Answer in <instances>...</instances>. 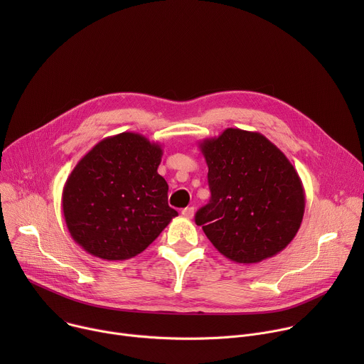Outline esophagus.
Segmentation results:
<instances>
[{"mask_svg": "<svg viewBox=\"0 0 364 364\" xmlns=\"http://www.w3.org/2000/svg\"><path fill=\"white\" fill-rule=\"evenodd\" d=\"M181 215L186 218V219H193L194 216V207H186V209L181 210Z\"/></svg>", "mask_w": 364, "mask_h": 364, "instance_id": "obj_1", "label": "esophagus"}]
</instances>
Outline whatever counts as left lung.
<instances>
[{
	"mask_svg": "<svg viewBox=\"0 0 364 364\" xmlns=\"http://www.w3.org/2000/svg\"><path fill=\"white\" fill-rule=\"evenodd\" d=\"M210 201L196 213L213 246L237 264L284 250L305 210L302 181L285 154L259 132L228 128L200 144Z\"/></svg>",
	"mask_w": 364,
	"mask_h": 364,
	"instance_id": "obj_1",
	"label": "left lung"
}]
</instances>
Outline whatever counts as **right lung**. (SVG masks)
<instances>
[{
    "label": "right lung",
    "mask_w": 364,
    "mask_h": 364,
    "mask_svg": "<svg viewBox=\"0 0 364 364\" xmlns=\"http://www.w3.org/2000/svg\"><path fill=\"white\" fill-rule=\"evenodd\" d=\"M163 149L122 132L97 142L76 164L62 194L73 240L87 253L125 261L145 250L178 213L159 174Z\"/></svg>",
    "instance_id": "obj_1"
}]
</instances>
